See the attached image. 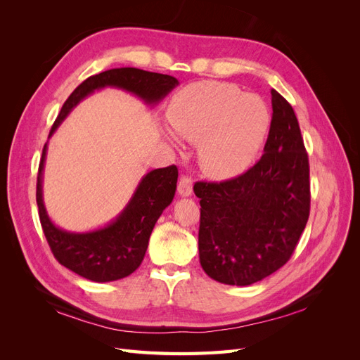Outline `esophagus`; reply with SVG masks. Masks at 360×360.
Returning a JSON list of instances; mask_svg holds the SVG:
<instances>
[{
	"label": "esophagus",
	"mask_w": 360,
	"mask_h": 360,
	"mask_svg": "<svg viewBox=\"0 0 360 360\" xmlns=\"http://www.w3.org/2000/svg\"><path fill=\"white\" fill-rule=\"evenodd\" d=\"M192 179L189 176H183L179 181V195L180 197H191L192 195Z\"/></svg>",
	"instance_id": "34e87169"
}]
</instances>
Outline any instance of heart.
Returning a JSON list of instances; mask_svg holds the SVG:
<instances>
[{
	"label": "heart",
	"instance_id": "obj_1",
	"mask_svg": "<svg viewBox=\"0 0 360 360\" xmlns=\"http://www.w3.org/2000/svg\"><path fill=\"white\" fill-rule=\"evenodd\" d=\"M172 129L198 144L201 169L214 179H226L248 169L269 134L271 115L257 94H243L234 85L202 81L184 86L168 106ZM171 144L177 136L165 132Z\"/></svg>",
	"mask_w": 360,
	"mask_h": 360
}]
</instances>
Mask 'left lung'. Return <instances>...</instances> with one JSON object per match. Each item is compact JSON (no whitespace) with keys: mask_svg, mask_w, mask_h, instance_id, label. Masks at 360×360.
Returning <instances> with one entry per match:
<instances>
[{"mask_svg":"<svg viewBox=\"0 0 360 360\" xmlns=\"http://www.w3.org/2000/svg\"><path fill=\"white\" fill-rule=\"evenodd\" d=\"M264 155L245 174L197 181L200 263L212 279L250 285L284 266L309 217V162L291 105L271 90Z\"/></svg>","mask_w":360,"mask_h":360,"instance_id":"left-lung-1","label":"left lung"}]
</instances>
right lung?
<instances>
[{
  "label": "right lung",
  "instance_id": "right-lung-1",
  "mask_svg": "<svg viewBox=\"0 0 360 360\" xmlns=\"http://www.w3.org/2000/svg\"><path fill=\"white\" fill-rule=\"evenodd\" d=\"M177 85L179 81L174 76L135 68H120L93 75L76 86L64 102L49 138L73 108L96 90L111 86L135 94L147 105H156ZM46 150L48 144L43 147L39 165L36 200L43 233L53 257L76 275L94 282L117 281L134 274L143 263L155 224L176 195L177 167L158 168L146 174L123 212L108 225L86 233H70L61 230L49 219L43 202L41 181Z\"/></svg>",
  "mask_w": 360,
  "mask_h": 360
}]
</instances>
